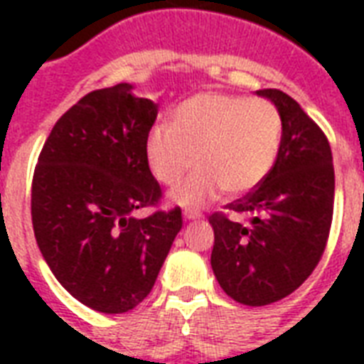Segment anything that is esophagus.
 Returning a JSON list of instances; mask_svg holds the SVG:
<instances>
[{"mask_svg": "<svg viewBox=\"0 0 364 364\" xmlns=\"http://www.w3.org/2000/svg\"><path fill=\"white\" fill-rule=\"evenodd\" d=\"M183 217H185V221H193V219H198L200 213L198 211H193V210H185L183 211Z\"/></svg>", "mask_w": 364, "mask_h": 364, "instance_id": "obj_1", "label": "esophagus"}]
</instances>
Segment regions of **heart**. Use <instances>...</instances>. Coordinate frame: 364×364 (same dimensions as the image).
I'll return each mask as SVG.
<instances>
[{
	"mask_svg": "<svg viewBox=\"0 0 364 364\" xmlns=\"http://www.w3.org/2000/svg\"><path fill=\"white\" fill-rule=\"evenodd\" d=\"M282 113L266 98L200 92L171 111V128L153 126L145 153L156 181L176 187L183 205L204 204L219 191L230 196L253 191L276 164L282 147Z\"/></svg>",
	"mask_w": 364,
	"mask_h": 364,
	"instance_id": "1",
	"label": "heart"
}]
</instances>
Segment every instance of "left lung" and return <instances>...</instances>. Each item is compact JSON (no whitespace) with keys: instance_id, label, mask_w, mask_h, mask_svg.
Segmentation results:
<instances>
[{"instance_id":"obj_1","label":"left lung","mask_w":364,"mask_h":364,"mask_svg":"<svg viewBox=\"0 0 364 364\" xmlns=\"http://www.w3.org/2000/svg\"><path fill=\"white\" fill-rule=\"evenodd\" d=\"M282 113V147L253 191L210 215L215 232L211 268L240 304L285 299L319 264L334 210L333 151L325 132L277 88H262Z\"/></svg>"}]
</instances>
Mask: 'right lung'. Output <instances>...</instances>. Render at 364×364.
Here are the masks:
<instances>
[{
	"label": "right lung",
	"instance_id": "right-lung-1",
	"mask_svg": "<svg viewBox=\"0 0 364 364\" xmlns=\"http://www.w3.org/2000/svg\"><path fill=\"white\" fill-rule=\"evenodd\" d=\"M128 82L92 90L60 117L37 159L31 225L62 287L88 308L124 314L153 289L181 230L179 208H156L162 188L145 153L159 105Z\"/></svg>",
	"mask_w": 364,
	"mask_h": 364
}]
</instances>
